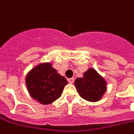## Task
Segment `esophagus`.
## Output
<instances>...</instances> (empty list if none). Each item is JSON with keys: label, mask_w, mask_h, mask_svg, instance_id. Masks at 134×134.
<instances>
[{"label": "esophagus", "mask_w": 134, "mask_h": 134, "mask_svg": "<svg viewBox=\"0 0 134 134\" xmlns=\"http://www.w3.org/2000/svg\"><path fill=\"white\" fill-rule=\"evenodd\" d=\"M67 80H68V82L70 83H73L74 81H75V78L74 77H71V78H69Z\"/></svg>", "instance_id": "esophagus-1"}]
</instances>
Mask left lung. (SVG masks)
Listing matches in <instances>:
<instances>
[{"mask_svg": "<svg viewBox=\"0 0 134 134\" xmlns=\"http://www.w3.org/2000/svg\"><path fill=\"white\" fill-rule=\"evenodd\" d=\"M107 83L102 77L93 69H88L75 81V86L80 96L88 102H97L107 90Z\"/></svg>", "mask_w": 134, "mask_h": 134, "instance_id": "left-lung-1", "label": "left lung"}]
</instances>
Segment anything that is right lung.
Masks as SVG:
<instances>
[{
  "mask_svg": "<svg viewBox=\"0 0 134 134\" xmlns=\"http://www.w3.org/2000/svg\"><path fill=\"white\" fill-rule=\"evenodd\" d=\"M67 84L66 78L58 74L51 63L38 65L26 77L30 96L43 104H51L59 99Z\"/></svg>",
  "mask_w": 134,
  "mask_h": 134,
  "instance_id": "add662e5",
  "label": "right lung"
}]
</instances>
